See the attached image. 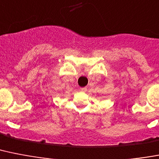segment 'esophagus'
I'll return each instance as SVG.
<instances>
[{
    "label": "esophagus",
    "instance_id": "obj_1",
    "mask_svg": "<svg viewBox=\"0 0 159 159\" xmlns=\"http://www.w3.org/2000/svg\"><path fill=\"white\" fill-rule=\"evenodd\" d=\"M80 91L82 92H86L87 91V87H82V88H80Z\"/></svg>",
    "mask_w": 159,
    "mask_h": 159
}]
</instances>
